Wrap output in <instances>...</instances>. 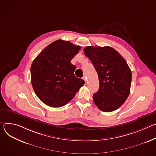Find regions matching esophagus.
I'll use <instances>...</instances> for the list:
<instances>
[{
    "instance_id": "34e87169",
    "label": "esophagus",
    "mask_w": 156,
    "mask_h": 156,
    "mask_svg": "<svg viewBox=\"0 0 156 156\" xmlns=\"http://www.w3.org/2000/svg\"><path fill=\"white\" fill-rule=\"evenodd\" d=\"M83 79L84 80V81L85 83H86V76H83Z\"/></svg>"
}]
</instances>
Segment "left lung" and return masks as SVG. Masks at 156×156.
Instances as JSON below:
<instances>
[{"mask_svg": "<svg viewBox=\"0 0 156 156\" xmlns=\"http://www.w3.org/2000/svg\"><path fill=\"white\" fill-rule=\"evenodd\" d=\"M84 52L99 77V90L93 95L96 105L105 112L119 108L130 93L131 72L126 60L109 46H87Z\"/></svg>", "mask_w": 156, "mask_h": 156, "instance_id": "1", "label": "left lung"}]
</instances>
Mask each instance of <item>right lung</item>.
Wrapping results in <instances>:
<instances>
[{
	"mask_svg": "<svg viewBox=\"0 0 156 156\" xmlns=\"http://www.w3.org/2000/svg\"><path fill=\"white\" fill-rule=\"evenodd\" d=\"M81 47L70 41L57 40L44 48L31 66V84L39 99L52 107L70 101L84 84L75 76L71 63Z\"/></svg>",
	"mask_w": 156,
	"mask_h": 156,
	"instance_id": "right-lung-1",
	"label": "right lung"
}]
</instances>
